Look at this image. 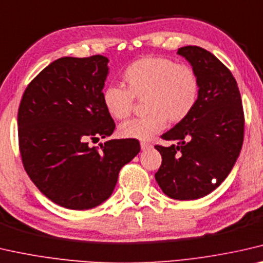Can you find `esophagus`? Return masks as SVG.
Listing matches in <instances>:
<instances>
[{
    "instance_id": "34e87169",
    "label": "esophagus",
    "mask_w": 263,
    "mask_h": 263,
    "mask_svg": "<svg viewBox=\"0 0 263 263\" xmlns=\"http://www.w3.org/2000/svg\"><path fill=\"white\" fill-rule=\"evenodd\" d=\"M140 147H142L143 151H146V150H150V148L152 147V145L150 143H140Z\"/></svg>"
}]
</instances>
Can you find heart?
<instances>
[{
	"label": "heart",
	"mask_w": 263,
	"mask_h": 263,
	"mask_svg": "<svg viewBox=\"0 0 263 263\" xmlns=\"http://www.w3.org/2000/svg\"><path fill=\"white\" fill-rule=\"evenodd\" d=\"M125 88L109 85L101 101L107 115L124 120L131 115L133 99H143L147 113L121 124V138L151 140L165 128L167 120L179 123L193 112L199 96V81L194 68L162 57H145L133 61L121 74Z\"/></svg>",
	"instance_id": "1"
}]
</instances>
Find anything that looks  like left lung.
Wrapping results in <instances>:
<instances>
[{
	"label": "left lung",
	"instance_id": "8db88e82",
	"mask_svg": "<svg viewBox=\"0 0 263 263\" xmlns=\"http://www.w3.org/2000/svg\"><path fill=\"white\" fill-rule=\"evenodd\" d=\"M177 54L197 74L199 96L193 112L162 136L175 144L156 146L162 165L155 177L170 198L189 201L209 195L228 177L243 144L245 116L237 82L214 54L197 46Z\"/></svg>",
	"mask_w": 263,
	"mask_h": 263
}]
</instances>
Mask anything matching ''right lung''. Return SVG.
Here are the masks:
<instances>
[{
    "label": "right lung",
    "mask_w": 263,
    "mask_h": 263,
    "mask_svg": "<svg viewBox=\"0 0 263 263\" xmlns=\"http://www.w3.org/2000/svg\"><path fill=\"white\" fill-rule=\"evenodd\" d=\"M108 59L64 57L31 80L18 107V145L25 170L55 204L72 210L100 205L112 195L125 164L139 154L136 139H111L115 121L101 93Z\"/></svg>",
    "instance_id": "add662e5"
}]
</instances>
